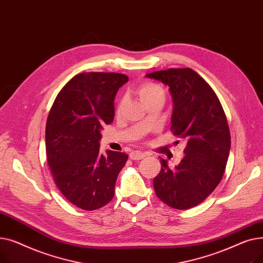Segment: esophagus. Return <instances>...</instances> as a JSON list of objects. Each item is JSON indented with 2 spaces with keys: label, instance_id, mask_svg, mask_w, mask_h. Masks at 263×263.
Returning a JSON list of instances; mask_svg holds the SVG:
<instances>
[{
  "label": "esophagus",
  "instance_id": "esophagus-1",
  "mask_svg": "<svg viewBox=\"0 0 263 263\" xmlns=\"http://www.w3.org/2000/svg\"><path fill=\"white\" fill-rule=\"evenodd\" d=\"M145 154H143V153H141V151H132V153L130 154V159L131 160H134V161H136V160H142L143 158H145Z\"/></svg>",
  "mask_w": 263,
  "mask_h": 263
}]
</instances>
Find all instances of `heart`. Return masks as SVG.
<instances>
[{"instance_id":"1","label":"heart","mask_w":263,"mask_h":263,"mask_svg":"<svg viewBox=\"0 0 263 263\" xmlns=\"http://www.w3.org/2000/svg\"><path fill=\"white\" fill-rule=\"evenodd\" d=\"M136 95L140 97V99L142 100L143 103H146L147 101L155 99V98H164L165 96V91L163 89V87L157 83H153V82H144L142 84H140L139 86L136 87L135 89ZM120 103L118 105V108L120 107Z\"/></svg>"}]
</instances>
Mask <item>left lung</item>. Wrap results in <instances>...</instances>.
I'll list each match as a JSON object with an SVG mask.
<instances>
[{
    "mask_svg": "<svg viewBox=\"0 0 263 263\" xmlns=\"http://www.w3.org/2000/svg\"><path fill=\"white\" fill-rule=\"evenodd\" d=\"M170 86L174 109L171 130L187 141L184 158L171 170L161 159L154 179L157 196L174 209L186 210L208 197L220 182L230 150L227 118L216 93L191 68L148 73Z\"/></svg>",
    "mask_w": 263,
    "mask_h": 263,
    "instance_id": "obj_1",
    "label": "left lung"
}]
</instances>
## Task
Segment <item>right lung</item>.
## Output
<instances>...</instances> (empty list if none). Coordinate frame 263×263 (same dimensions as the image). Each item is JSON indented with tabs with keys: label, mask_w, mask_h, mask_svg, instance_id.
<instances>
[{
	"label": "right lung",
	"mask_w": 263,
	"mask_h": 263,
	"mask_svg": "<svg viewBox=\"0 0 263 263\" xmlns=\"http://www.w3.org/2000/svg\"><path fill=\"white\" fill-rule=\"evenodd\" d=\"M128 80L115 72L80 73L62 88L50 109L48 165L62 194L80 209H99L114 197L128 155L107 150L103 156L100 131L112 123L115 96Z\"/></svg>",
	"instance_id": "obj_1"
}]
</instances>
